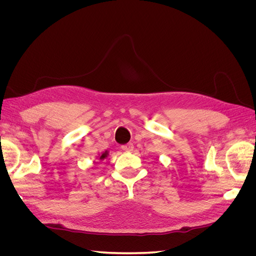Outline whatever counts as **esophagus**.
Listing matches in <instances>:
<instances>
[{
  "label": "esophagus",
  "mask_w": 256,
  "mask_h": 256,
  "mask_svg": "<svg viewBox=\"0 0 256 256\" xmlns=\"http://www.w3.org/2000/svg\"><path fill=\"white\" fill-rule=\"evenodd\" d=\"M122 150L124 152H132L134 150V144L132 143H128L126 145L122 146Z\"/></svg>",
  "instance_id": "obj_1"
}]
</instances>
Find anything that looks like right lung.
Returning <instances> with one entry per match:
<instances>
[{
    "mask_svg": "<svg viewBox=\"0 0 256 256\" xmlns=\"http://www.w3.org/2000/svg\"><path fill=\"white\" fill-rule=\"evenodd\" d=\"M106 157H108V152H104L102 154V156L99 157V159H100V160H104V159L106 158Z\"/></svg>",
    "mask_w": 256,
    "mask_h": 256,
    "instance_id": "add662e5",
    "label": "right lung"
}]
</instances>
